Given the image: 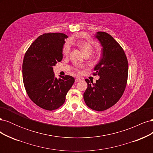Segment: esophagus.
<instances>
[{
    "mask_svg": "<svg viewBox=\"0 0 153 153\" xmlns=\"http://www.w3.org/2000/svg\"><path fill=\"white\" fill-rule=\"evenodd\" d=\"M80 78H75V82H78V81H80Z\"/></svg>",
    "mask_w": 153,
    "mask_h": 153,
    "instance_id": "esophagus-1",
    "label": "esophagus"
}]
</instances>
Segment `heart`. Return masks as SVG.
Instances as JSON below:
<instances>
[{"label":"heart","mask_w":153,"mask_h":153,"mask_svg":"<svg viewBox=\"0 0 153 153\" xmlns=\"http://www.w3.org/2000/svg\"><path fill=\"white\" fill-rule=\"evenodd\" d=\"M76 44L78 47H79V48L82 51V52L84 55H90L92 52L93 47H92V45L91 43L87 42V41H78ZM69 52H70V48H69V46L68 44H66L63 47L62 53L63 55L67 56V55H69Z\"/></svg>","instance_id":"1"}]
</instances>
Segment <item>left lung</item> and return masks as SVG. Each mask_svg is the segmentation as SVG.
Instances as JSON below:
<instances>
[{
    "mask_svg": "<svg viewBox=\"0 0 153 153\" xmlns=\"http://www.w3.org/2000/svg\"><path fill=\"white\" fill-rule=\"evenodd\" d=\"M95 37L103 47L102 57L93 73L100 79L95 84L85 79L87 88L84 99L91 109L103 111L114 105L123 96L127 84L128 63L123 48L112 36L97 32Z\"/></svg>",
    "mask_w": 153,
    "mask_h": 153,
    "instance_id": "1",
    "label": "left lung"
}]
</instances>
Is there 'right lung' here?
<instances>
[{
  "label": "right lung",
  "mask_w": 153,
  "mask_h": 153,
  "mask_svg": "<svg viewBox=\"0 0 153 153\" xmlns=\"http://www.w3.org/2000/svg\"><path fill=\"white\" fill-rule=\"evenodd\" d=\"M63 33H47L37 38L26 52L22 65L23 81L30 99L39 107L53 110L62 106L75 82L69 75L55 77L53 66L62 59Z\"/></svg>",
  "instance_id": "obj_1"
}]
</instances>
